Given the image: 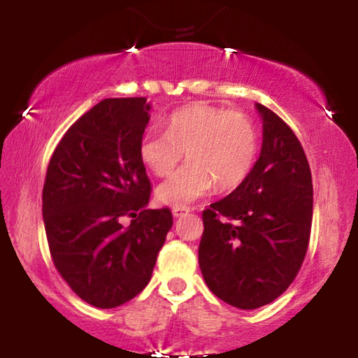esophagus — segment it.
I'll return each mask as SVG.
<instances>
[{
    "label": "esophagus",
    "mask_w": 358,
    "mask_h": 358,
    "mask_svg": "<svg viewBox=\"0 0 358 358\" xmlns=\"http://www.w3.org/2000/svg\"><path fill=\"white\" fill-rule=\"evenodd\" d=\"M190 212L189 207H184V205H180V207H174L173 208V215L176 218L178 217H184V215H187Z\"/></svg>",
    "instance_id": "obj_1"
}]
</instances>
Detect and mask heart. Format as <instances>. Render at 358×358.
<instances>
[{"label":"heart","instance_id":"b5f03b06","mask_svg":"<svg viewBox=\"0 0 358 358\" xmlns=\"http://www.w3.org/2000/svg\"><path fill=\"white\" fill-rule=\"evenodd\" d=\"M164 129L141 135L138 156L151 173L164 178L178 168L185 151L189 163L156 189V197L166 205L194 202L213 185L236 189L256 166L261 138L246 112L192 104L174 110Z\"/></svg>","mask_w":358,"mask_h":358}]
</instances>
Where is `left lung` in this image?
Masks as SVG:
<instances>
[{
  "instance_id": "left-lung-1",
  "label": "left lung",
  "mask_w": 358,
  "mask_h": 358,
  "mask_svg": "<svg viewBox=\"0 0 358 358\" xmlns=\"http://www.w3.org/2000/svg\"><path fill=\"white\" fill-rule=\"evenodd\" d=\"M252 173L202 212L199 266L213 295L256 310L282 295L305 261L313 222V180L305 150L268 107Z\"/></svg>"
}]
</instances>
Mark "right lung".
<instances>
[{
  "mask_svg": "<svg viewBox=\"0 0 358 358\" xmlns=\"http://www.w3.org/2000/svg\"><path fill=\"white\" fill-rule=\"evenodd\" d=\"M148 110L146 97L101 101L66 130L47 168L42 215L53 266L81 300L104 310L148 285L173 227L168 207L146 208L151 182L138 143Z\"/></svg>",
  "mask_w": 358,
  "mask_h": 358,
  "instance_id": "obj_1",
  "label": "right lung"
}]
</instances>
